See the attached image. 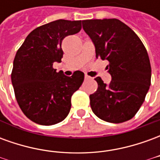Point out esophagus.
Wrapping results in <instances>:
<instances>
[{
	"mask_svg": "<svg viewBox=\"0 0 160 160\" xmlns=\"http://www.w3.org/2000/svg\"><path fill=\"white\" fill-rule=\"evenodd\" d=\"M89 79H91V77L87 75V74H85V80H89Z\"/></svg>",
	"mask_w": 160,
	"mask_h": 160,
	"instance_id": "obj_1",
	"label": "esophagus"
}]
</instances>
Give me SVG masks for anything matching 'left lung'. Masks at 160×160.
I'll list each match as a JSON object with an SVG mask.
<instances>
[{
  "label": "left lung",
  "mask_w": 160,
  "mask_h": 160,
  "mask_svg": "<svg viewBox=\"0 0 160 160\" xmlns=\"http://www.w3.org/2000/svg\"><path fill=\"white\" fill-rule=\"evenodd\" d=\"M84 31L90 37L96 57L106 59L111 83L95 78L98 90L90 95L92 111L102 120L120 123L137 113L151 85V64L139 37L117 19H87Z\"/></svg>",
  "instance_id": "left-lung-1"
}]
</instances>
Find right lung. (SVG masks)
<instances>
[{"instance_id": "1", "label": "right lung", "mask_w": 160, "mask_h": 160, "mask_svg": "<svg viewBox=\"0 0 160 160\" xmlns=\"http://www.w3.org/2000/svg\"><path fill=\"white\" fill-rule=\"evenodd\" d=\"M81 20L58 19L33 30L18 49L11 79L19 107L30 120L41 125L63 121L71 109V97L82 85L84 73L71 77L56 72L61 62L64 38L76 34Z\"/></svg>"}]
</instances>
